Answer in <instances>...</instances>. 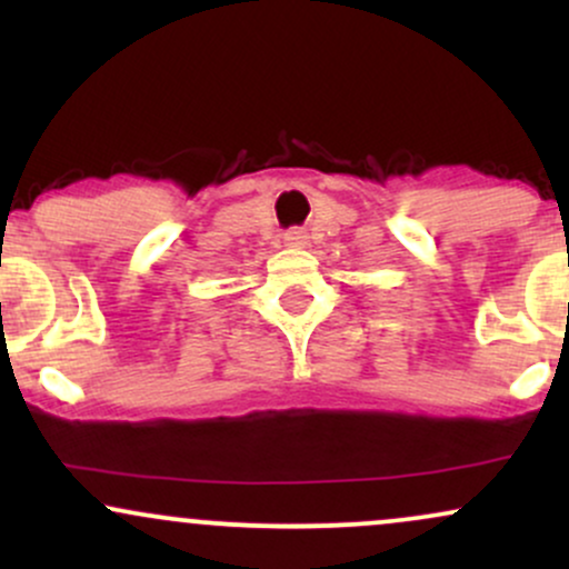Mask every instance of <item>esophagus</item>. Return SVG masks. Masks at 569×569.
Masks as SVG:
<instances>
[{
    "label": "esophagus",
    "mask_w": 569,
    "mask_h": 569,
    "mask_svg": "<svg viewBox=\"0 0 569 569\" xmlns=\"http://www.w3.org/2000/svg\"><path fill=\"white\" fill-rule=\"evenodd\" d=\"M283 240L289 246H305L307 243V234H305V230H289L283 234Z\"/></svg>",
    "instance_id": "1"
}]
</instances>
